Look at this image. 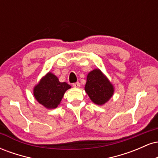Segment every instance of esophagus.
I'll return each instance as SVG.
<instances>
[{"label":"esophagus","instance_id":"1","mask_svg":"<svg viewBox=\"0 0 158 158\" xmlns=\"http://www.w3.org/2000/svg\"><path fill=\"white\" fill-rule=\"evenodd\" d=\"M73 86L74 87V88H79V87H80V83L78 82V81H77V82L73 83Z\"/></svg>","mask_w":158,"mask_h":158}]
</instances>
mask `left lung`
Returning a JSON list of instances; mask_svg holds the SVG:
<instances>
[{
    "label": "left lung",
    "mask_w": 158,
    "mask_h": 158,
    "mask_svg": "<svg viewBox=\"0 0 158 158\" xmlns=\"http://www.w3.org/2000/svg\"><path fill=\"white\" fill-rule=\"evenodd\" d=\"M85 90L92 102L102 106L112 97L114 88L99 69H94L87 76Z\"/></svg>",
    "instance_id": "left-lung-1"
}]
</instances>
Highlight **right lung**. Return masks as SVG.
Wrapping results in <instances>:
<instances>
[{
  "mask_svg": "<svg viewBox=\"0 0 158 158\" xmlns=\"http://www.w3.org/2000/svg\"><path fill=\"white\" fill-rule=\"evenodd\" d=\"M71 88L66 82H60L56 76L49 72L35 86L33 94L36 100L48 109H53L60 104L67 90Z\"/></svg>",
  "mask_w": 158,
  "mask_h": 158,
  "instance_id": "add662e5",
  "label": "right lung"
}]
</instances>
